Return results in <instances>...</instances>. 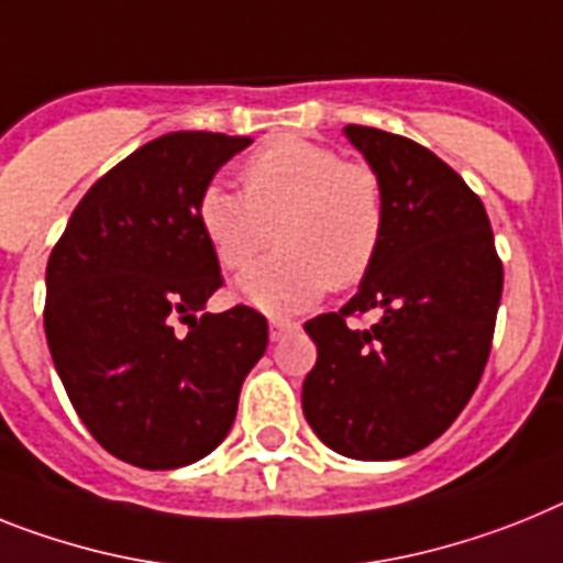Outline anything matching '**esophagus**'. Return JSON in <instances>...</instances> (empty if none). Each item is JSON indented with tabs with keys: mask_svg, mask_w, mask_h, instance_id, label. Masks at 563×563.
<instances>
[{
	"mask_svg": "<svg viewBox=\"0 0 563 563\" xmlns=\"http://www.w3.org/2000/svg\"><path fill=\"white\" fill-rule=\"evenodd\" d=\"M301 324L299 321H287V319H273L271 321V341H282L287 339L290 333H296Z\"/></svg>",
	"mask_w": 563,
	"mask_h": 563,
	"instance_id": "obj_1",
	"label": "esophagus"
}]
</instances>
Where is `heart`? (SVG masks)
Wrapping results in <instances>:
<instances>
[{
    "mask_svg": "<svg viewBox=\"0 0 563 563\" xmlns=\"http://www.w3.org/2000/svg\"><path fill=\"white\" fill-rule=\"evenodd\" d=\"M239 176L242 194L208 185L196 205L201 235L230 273L256 262L276 228L282 250L239 278V299L273 316L299 313L376 264L387 199L369 165L313 139L278 136L250 153Z\"/></svg>",
    "mask_w": 563,
    "mask_h": 563,
    "instance_id": "obj_1",
    "label": "heart"
}]
</instances>
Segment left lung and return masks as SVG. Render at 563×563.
Listing matches in <instances>:
<instances>
[{"label":"left lung","instance_id":"left-lung-1","mask_svg":"<svg viewBox=\"0 0 563 563\" xmlns=\"http://www.w3.org/2000/svg\"><path fill=\"white\" fill-rule=\"evenodd\" d=\"M344 133L382 176L387 228L353 299L305 324L319 358L301 407L335 453L405 459L439 439L482 382L504 267L482 199L453 167L407 136ZM369 309L376 325L346 324Z\"/></svg>","mask_w":563,"mask_h":563}]
</instances>
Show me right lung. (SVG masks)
Returning <instances> with one entry per match:
<instances>
[{"label":"right lung","instance_id":"add662e5","mask_svg":"<svg viewBox=\"0 0 563 563\" xmlns=\"http://www.w3.org/2000/svg\"><path fill=\"white\" fill-rule=\"evenodd\" d=\"M250 142L179 131L142 144L81 196L47 258L56 373L90 435L133 467L176 470L213 453L267 350V319L253 307L196 316L224 282L196 205Z\"/></svg>","mask_w":563,"mask_h":563}]
</instances>
